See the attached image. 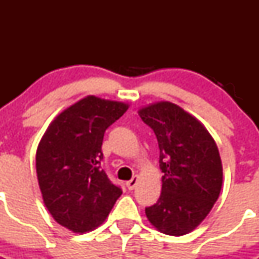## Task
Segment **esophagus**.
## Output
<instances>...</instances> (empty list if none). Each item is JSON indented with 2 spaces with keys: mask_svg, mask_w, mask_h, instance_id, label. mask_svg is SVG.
I'll return each mask as SVG.
<instances>
[{
  "mask_svg": "<svg viewBox=\"0 0 259 259\" xmlns=\"http://www.w3.org/2000/svg\"><path fill=\"white\" fill-rule=\"evenodd\" d=\"M138 182H139V177H138V176L133 177V178L130 179L129 182H126V187H127V189H129V190H133V189H134V188L137 187Z\"/></svg>",
  "mask_w": 259,
  "mask_h": 259,
  "instance_id": "34e87169",
  "label": "esophagus"
}]
</instances>
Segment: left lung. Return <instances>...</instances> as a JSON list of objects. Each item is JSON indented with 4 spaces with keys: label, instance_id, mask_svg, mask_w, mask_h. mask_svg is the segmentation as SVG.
<instances>
[{
    "label": "left lung",
    "instance_id": "left-lung-1",
    "mask_svg": "<svg viewBox=\"0 0 259 259\" xmlns=\"http://www.w3.org/2000/svg\"><path fill=\"white\" fill-rule=\"evenodd\" d=\"M158 139L161 193L145 208L151 226L169 236H184L205 219L219 197L223 166L218 146L195 116L170 101L139 109Z\"/></svg>",
    "mask_w": 259,
    "mask_h": 259
}]
</instances>
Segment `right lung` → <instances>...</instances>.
I'll use <instances>...</instances> for the list:
<instances>
[{
	"label": "right lung",
	"instance_id": "right-lung-1",
	"mask_svg": "<svg viewBox=\"0 0 259 259\" xmlns=\"http://www.w3.org/2000/svg\"><path fill=\"white\" fill-rule=\"evenodd\" d=\"M129 109L89 95L61 111L38 143L36 173L52 218L74 233L100 226L121 189L101 169L104 133Z\"/></svg>",
	"mask_w": 259,
	"mask_h": 259
}]
</instances>
